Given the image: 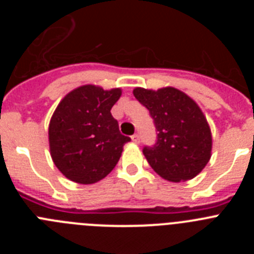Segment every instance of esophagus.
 <instances>
[{
    "label": "esophagus",
    "instance_id": "1",
    "mask_svg": "<svg viewBox=\"0 0 254 254\" xmlns=\"http://www.w3.org/2000/svg\"><path fill=\"white\" fill-rule=\"evenodd\" d=\"M131 138H132V141H133L134 143L140 142V134H138V133H134Z\"/></svg>",
    "mask_w": 254,
    "mask_h": 254
}]
</instances>
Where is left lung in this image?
Listing matches in <instances>:
<instances>
[{"mask_svg": "<svg viewBox=\"0 0 254 254\" xmlns=\"http://www.w3.org/2000/svg\"><path fill=\"white\" fill-rule=\"evenodd\" d=\"M133 95L149 111L158 132L155 145L142 150L150 167L170 182L194 178L210 160L212 147L210 127L198 105L174 87H136Z\"/></svg>", "mask_w": 254, "mask_h": 254, "instance_id": "left-lung-1", "label": "left lung"}]
</instances>
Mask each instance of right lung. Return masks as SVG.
Segmentation results:
<instances>
[{
	"label": "right lung",
	"mask_w": 254,
	"mask_h": 254,
	"mask_svg": "<svg viewBox=\"0 0 254 254\" xmlns=\"http://www.w3.org/2000/svg\"><path fill=\"white\" fill-rule=\"evenodd\" d=\"M121 94V89L85 85L58 104L49 123V147L56 167L66 178L91 185L117 165L123 145L131 141L121 133L111 113Z\"/></svg>",
	"instance_id": "add662e5"
}]
</instances>
